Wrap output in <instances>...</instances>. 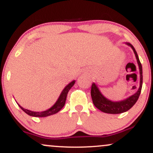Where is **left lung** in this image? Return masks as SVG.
<instances>
[{
  "instance_id": "left-lung-1",
  "label": "left lung",
  "mask_w": 153,
  "mask_h": 153,
  "mask_svg": "<svg viewBox=\"0 0 153 153\" xmlns=\"http://www.w3.org/2000/svg\"><path fill=\"white\" fill-rule=\"evenodd\" d=\"M128 45H129L131 48H132L133 51H134L135 56H136L137 60V63L139 65V68H140V88H139L136 94L132 95L129 98H128L126 100L122 101H118V102H113V101H109L102 94H101L98 87L96 86V84L92 83L91 85V98H92L93 103H94V106L101 111L105 112V113L108 114H121L123 112H125L132 107L137 102L140 96V93H141L142 86H143V68H142L141 62H140V59H139L137 53L135 51V49L134 47L129 43H127Z\"/></svg>"
}]
</instances>
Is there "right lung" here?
<instances>
[{
  "label": "right lung",
  "mask_w": 153,
  "mask_h": 153,
  "mask_svg": "<svg viewBox=\"0 0 153 153\" xmlns=\"http://www.w3.org/2000/svg\"><path fill=\"white\" fill-rule=\"evenodd\" d=\"M75 81L73 80L71 82H70L67 86L65 88L64 90L62 91V92L61 93L60 96H59L58 100L57 101V102L54 104L53 106L51 107L50 108H49L48 110L42 112H36V111H31L27 110L26 108H24L22 107L20 105H19L22 109L25 112L26 114H27L28 115L31 116V117H46L48 116L57 113L62 108V107L65 106V103L67 96H68V92L71 90V88L73 86V85L75 84Z\"/></svg>",
  "instance_id": "1"
}]
</instances>
